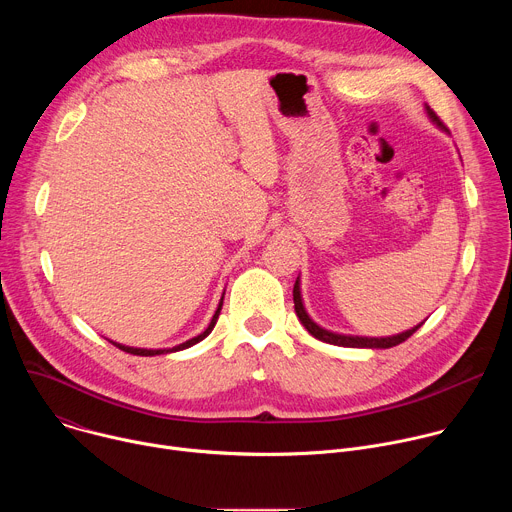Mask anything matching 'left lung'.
Segmentation results:
<instances>
[{"mask_svg": "<svg viewBox=\"0 0 512 512\" xmlns=\"http://www.w3.org/2000/svg\"><path fill=\"white\" fill-rule=\"evenodd\" d=\"M425 111L429 115V119L444 129V123L440 121V117H437L427 105H425ZM294 304H296V314L300 318V322L304 324V328L318 340L322 342H328V344H336V346H346V348H391V346H397L401 342H405L417 328H421V324H417L415 328L407 330V332H401V334H395V336H385V338H369V336H350V334H336V332H330L322 326H318L306 312L304 308V300H302V289H300V277L296 279V285H294Z\"/></svg>", "mask_w": 512, "mask_h": 512, "instance_id": "obj_1", "label": "left lung"}]
</instances>
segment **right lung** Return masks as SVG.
I'll use <instances>...</instances> for the list:
<instances>
[{
	"instance_id": "right-lung-1",
	"label": "right lung",
	"mask_w": 512,
	"mask_h": 512,
	"mask_svg": "<svg viewBox=\"0 0 512 512\" xmlns=\"http://www.w3.org/2000/svg\"><path fill=\"white\" fill-rule=\"evenodd\" d=\"M223 296H225V294H223ZM221 310H223V298H221V304H218V308H216V312H214V316H212V320H210L208 328H206L202 334H198V336H194V338H190V340H186V342H182V344H178V346H174V348H158V350H154V348H133V346L117 344V342H113V340H111V344H115V346H117V348H121L123 352H129V354H137V356H156V354L178 352V350L190 348V346H194L196 342L204 340V338H206V336L212 332V328H214V324H216V320H218V314H221Z\"/></svg>"
}]
</instances>
